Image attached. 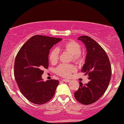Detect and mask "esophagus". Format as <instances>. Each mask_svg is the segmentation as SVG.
Instances as JSON below:
<instances>
[{
  "label": "esophagus",
  "instance_id": "1",
  "mask_svg": "<svg viewBox=\"0 0 124 124\" xmlns=\"http://www.w3.org/2000/svg\"><path fill=\"white\" fill-rule=\"evenodd\" d=\"M62 81H63L66 83H69V82H70V80H68V79H63Z\"/></svg>",
  "mask_w": 124,
  "mask_h": 124
}]
</instances>
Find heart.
Wrapping results in <instances>:
<instances>
[{"label":"heart","mask_w":124,"mask_h":124,"mask_svg":"<svg viewBox=\"0 0 124 124\" xmlns=\"http://www.w3.org/2000/svg\"><path fill=\"white\" fill-rule=\"evenodd\" d=\"M62 49L72 54V59L77 64L83 63L84 57L81 54V46L77 42L69 40L61 46ZM59 57V52L56 49H52L49 55V59L51 63H57ZM76 71L74 65L72 64H61L56 69V73L57 75L64 78H69L72 73Z\"/></svg>","instance_id":"1"}]
</instances>
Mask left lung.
Returning a JSON list of instances; mask_svg holds the SVG:
<instances>
[{"label":"left lung","instance_id":"obj_1","mask_svg":"<svg viewBox=\"0 0 124 124\" xmlns=\"http://www.w3.org/2000/svg\"><path fill=\"white\" fill-rule=\"evenodd\" d=\"M78 39L82 41L86 47L85 63L81 72L89 76L90 81L85 85L79 83L74 97L80 103L89 105L99 100L107 89L112 68L107 54L95 40L86 35L80 37Z\"/></svg>","mask_w":124,"mask_h":124}]
</instances>
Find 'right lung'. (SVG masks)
<instances>
[{
  "instance_id": "right-lung-1",
  "label": "right lung",
  "mask_w": 124,
  "mask_h": 124,
  "mask_svg": "<svg viewBox=\"0 0 124 124\" xmlns=\"http://www.w3.org/2000/svg\"><path fill=\"white\" fill-rule=\"evenodd\" d=\"M62 39L35 35L29 39L17 54L14 76L21 92L29 101L43 104L53 97L59 84L58 80L44 81L43 69L49 67L50 50Z\"/></svg>"
}]
</instances>
